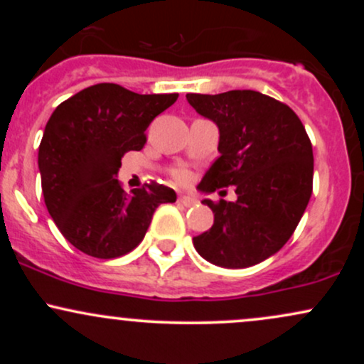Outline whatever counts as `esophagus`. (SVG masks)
<instances>
[{
    "label": "esophagus",
    "mask_w": 364,
    "mask_h": 364,
    "mask_svg": "<svg viewBox=\"0 0 364 364\" xmlns=\"http://www.w3.org/2000/svg\"><path fill=\"white\" fill-rule=\"evenodd\" d=\"M196 203V200L193 196H188V195H179L178 196V205L181 207H193Z\"/></svg>",
    "instance_id": "esophagus-1"
}]
</instances>
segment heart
I'll use <instances>...</instances> for the list:
<instances>
[{"instance_id":"b5f03b06","label":"heart","mask_w":364,"mask_h":364,"mask_svg":"<svg viewBox=\"0 0 364 364\" xmlns=\"http://www.w3.org/2000/svg\"><path fill=\"white\" fill-rule=\"evenodd\" d=\"M173 178L176 179V181H179V183H185V181H188V174H186V171H183V169H176V171H173Z\"/></svg>"}]
</instances>
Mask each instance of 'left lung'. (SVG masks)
Masks as SVG:
<instances>
[{"label": "left lung", "mask_w": 364, "mask_h": 364, "mask_svg": "<svg viewBox=\"0 0 364 364\" xmlns=\"http://www.w3.org/2000/svg\"><path fill=\"white\" fill-rule=\"evenodd\" d=\"M198 114L219 127L220 156L198 190L235 186L236 202L203 203L214 225L193 237L196 252L225 269L257 265L294 232L313 191V149L289 106L257 90L186 94Z\"/></svg>", "instance_id": "8db88e82"}]
</instances>
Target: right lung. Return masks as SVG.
Returning a JSON list of instances; mask_svg holds the SVG:
<instances>
[{
    "mask_svg": "<svg viewBox=\"0 0 364 364\" xmlns=\"http://www.w3.org/2000/svg\"><path fill=\"white\" fill-rule=\"evenodd\" d=\"M178 94H136L97 83L66 99L46 124L39 171L49 215L82 253L118 258L140 245L161 203L176 193L156 181L123 190L114 174L121 157L141 150L145 129Z\"/></svg>",
    "mask_w": 364,
    "mask_h": 364,
    "instance_id": "right-lung-1",
    "label": "right lung"
}]
</instances>
